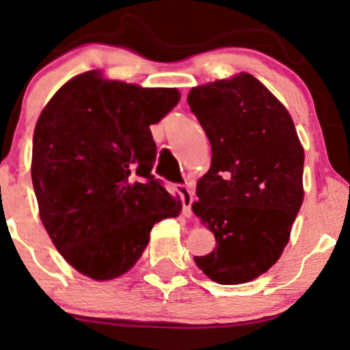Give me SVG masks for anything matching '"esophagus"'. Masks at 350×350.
<instances>
[{"label":"esophagus","mask_w":350,"mask_h":350,"mask_svg":"<svg viewBox=\"0 0 350 350\" xmlns=\"http://www.w3.org/2000/svg\"><path fill=\"white\" fill-rule=\"evenodd\" d=\"M176 190L183 198V214L185 217L192 216V203H193V193L187 184H176Z\"/></svg>","instance_id":"esophagus-1"}]
</instances>
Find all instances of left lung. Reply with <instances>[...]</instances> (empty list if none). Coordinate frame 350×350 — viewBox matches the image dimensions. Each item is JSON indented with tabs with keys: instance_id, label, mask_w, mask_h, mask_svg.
Instances as JSON below:
<instances>
[{
	"instance_id": "left-lung-1",
	"label": "left lung",
	"mask_w": 350,
	"mask_h": 350,
	"mask_svg": "<svg viewBox=\"0 0 350 350\" xmlns=\"http://www.w3.org/2000/svg\"><path fill=\"white\" fill-rule=\"evenodd\" d=\"M187 102L213 150L192 209L216 237V248L193 260L221 285L250 282L290 239L304 198V148L288 110L250 73L193 88Z\"/></svg>"
}]
</instances>
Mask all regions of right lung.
<instances>
[{"instance_id": "right-lung-1", "label": "right lung", "mask_w": 350, "mask_h": 350, "mask_svg": "<svg viewBox=\"0 0 350 350\" xmlns=\"http://www.w3.org/2000/svg\"><path fill=\"white\" fill-rule=\"evenodd\" d=\"M179 97L174 88H139L86 72L41 111L31 157L40 217L83 275H123L142 256L152 227L183 208L152 174L150 131Z\"/></svg>"}]
</instances>
